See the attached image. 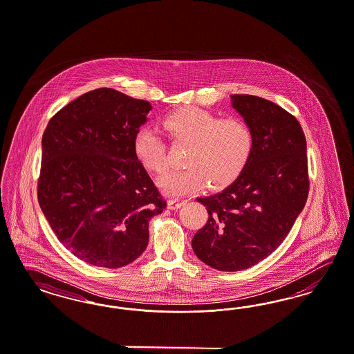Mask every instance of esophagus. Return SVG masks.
<instances>
[{
	"label": "esophagus",
	"mask_w": 354,
	"mask_h": 354,
	"mask_svg": "<svg viewBox=\"0 0 354 354\" xmlns=\"http://www.w3.org/2000/svg\"><path fill=\"white\" fill-rule=\"evenodd\" d=\"M186 202L187 201L183 199V198H171L168 202V207L171 209H178L180 207H183Z\"/></svg>",
	"instance_id": "1"
}]
</instances>
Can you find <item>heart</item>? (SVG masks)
Listing matches in <instances>:
<instances>
[{"instance_id":"heart-1","label":"heart","mask_w":354,"mask_h":354,"mask_svg":"<svg viewBox=\"0 0 354 354\" xmlns=\"http://www.w3.org/2000/svg\"><path fill=\"white\" fill-rule=\"evenodd\" d=\"M161 126L171 145H186V168L160 180L161 189L171 196L196 192L206 185L209 190L225 189L240 177L253 153L254 135L239 117L219 118L189 106L165 117ZM133 153L147 171L155 174H164L169 168L167 143L151 129L135 135Z\"/></svg>"}]
</instances>
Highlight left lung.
<instances>
[{
    "instance_id": "1",
    "label": "left lung",
    "mask_w": 354,
    "mask_h": 354,
    "mask_svg": "<svg viewBox=\"0 0 354 354\" xmlns=\"http://www.w3.org/2000/svg\"><path fill=\"white\" fill-rule=\"evenodd\" d=\"M234 107L254 135L247 168L222 193L196 198L209 212L192 240L201 261L222 272L259 263L286 239L310 192L301 123L257 95L234 94Z\"/></svg>"
}]
</instances>
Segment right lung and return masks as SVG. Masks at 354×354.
Wrapping results in <instances>:
<instances>
[{
	"label": "right lung",
	"instance_id": "right-lung-1",
	"mask_svg": "<svg viewBox=\"0 0 354 354\" xmlns=\"http://www.w3.org/2000/svg\"><path fill=\"white\" fill-rule=\"evenodd\" d=\"M152 109L100 88L50 119L41 138L38 201L59 241L80 260L117 269L148 244V223L167 209L133 139Z\"/></svg>",
	"mask_w": 354,
	"mask_h": 354
}]
</instances>
